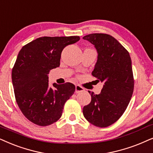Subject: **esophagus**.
<instances>
[{
    "label": "esophagus",
    "mask_w": 153,
    "mask_h": 153,
    "mask_svg": "<svg viewBox=\"0 0 153 153\" xmlns=\"http://www.w3.org/2000/svg\"><path fill=\"white\" fill-rule=\"evenodd\" d=\"M82 91H84V88L83 87L79 86V85H76L75 86V93L78 94V93L82 92Z\"/></svg>",
    "instance_id": "obj_1"
}]
</instances>
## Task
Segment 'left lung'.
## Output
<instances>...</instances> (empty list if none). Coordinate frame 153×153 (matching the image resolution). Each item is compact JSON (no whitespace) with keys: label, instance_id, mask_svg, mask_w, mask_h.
Instances as JSON below:
<instances>
[{"label":"left lung","instance_id":"obj_1","mask_svg":"<svg viewBox=\"0 0 153 153\" xmlns=\"http://www.w3.org/2000/svg\"><path fill=\"white\" fill-rule=\"evenodd\" d=\"M94 45L98 59L92 75L103 83L100 94L88 91L91 101L83 108L86 120L98 127L116 122L127 108L134 88L131 59L125 48L112 36L91 33L83 37Z\"/></svg>","mask_w":153,"mask_h":153}]
</instances>
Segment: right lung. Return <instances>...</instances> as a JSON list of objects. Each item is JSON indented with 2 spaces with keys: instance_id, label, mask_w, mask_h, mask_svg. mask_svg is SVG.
<instances>
[{
  "instance_id": "obj_1",
  "label": "right lung",
  "mask_w": 153,
  "mask_h": 153,
  "mask_svg": "<svg viewBox=\"0 0 153 153\" xmlns=\"http://www.w3.org/2000/svg\"><path fill=\"white\" fill-rule=\"evenodd\" d=\"M79 36H43L22 48L12 71L15 99L23 114L39 126H48L61 117L65 103L74 94L71 83L48 87L51 69L59 66L65 47Z\"/></svg>"
}]
</instances>
